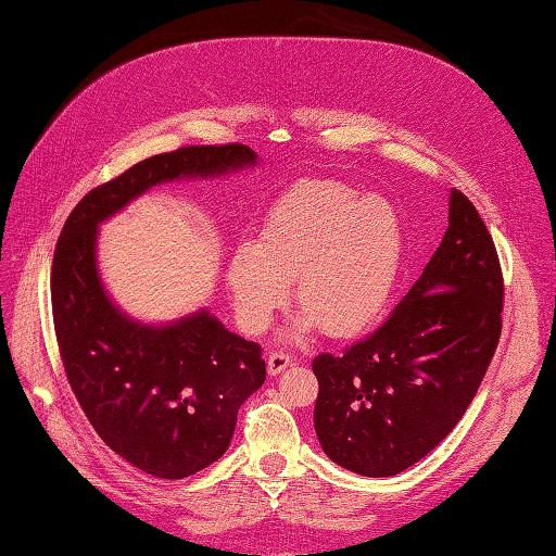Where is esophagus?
<instances>
[{
  "label": "esophagus",
  "mask_w": 556,
  "mask_h": 556,
  "mask_svg": "<svg viewBox=\"0 0 556 556\" xmlns=\"http://www.w3.org/2000/svg\"><path fill=\"white\" fill-rule=\"evenodd\" d=\"M290 364H292V359L288 355H282V352H271V355H268V359H266V368H268V374H271V376L282 374Z\"/></svg>",
  "instance_id": "obj_1"
}]
</instances>
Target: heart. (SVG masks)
<instances>
[{
    "label": "heart",
    "mask_w": 556,
    "mask_h": 556,
    "mask_svg": "<svg viewBox=\"0 0 556 556\" xmlns=\"http://www.w3.org/2000/svg\"><path fill=\"white\" fill-rule=\"evenodd\" d=\"M403 266V225L382 197L333 180H299L266 208L255 241L231 250L225 285L239 325L262 333L288 304L301 313L285 339L304 341L323 327L352 339L371 327L392 299Z\"/></svg>",
    "instance_id": "b5f03b06"
}]
</instances>
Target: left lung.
Instances as JSON below:
<instances>
[{"mask_svg": "<svg viewBox=\"0 0 556 556\" xmlns=\"http://www.w3.org/2000/svg\"><path fill=\"white\" fill-rule=\"evenodd\" d=\"M503 278L476 206L450 190L445 237L422 276L368 339L317 355L315 433L366 478L410 468L457 427L501 336Z\"/></svg>", "mask_w": 556, "mask_h": 556, "instance_id": "8db88e82", "label": "left lung"}]
</instances>
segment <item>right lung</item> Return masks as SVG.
Segmentation results:
<instances>
[{"mask_svg": "<svg viewBox=\"0 0 556 556\" xmlns=\"http://www.w3.org/2000/svg\"><path fill=\"white\" fill-rule=\"evenodd\" d=\"M257 164L241 143L155 155L83 197L60 233L50 294L66 378L99 439L148 476L180 480L220 459L266 366L208 308L160 325L125 313L99 274V225L155 185Z\"/></svg>", "mask_w": 556, "mask_h": 556, "instance_id": "1", "label": "right lung"}]
</instances>
